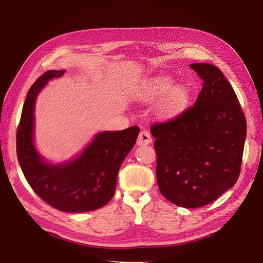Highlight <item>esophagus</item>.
<instances>
[{"instance_id": "esophagus-1", "label": "esophagus", "mask_w": 263, "mask_h": 263, "mask_svg": "<svg viewBox=\"0 0 263 263\" xmlns=\"http://www.w3.org/2000/svg\"><path fill=\"white\" fill-rule=\"evenodd\" d=\"M152 143V137L147 130H142L137 137V145H148Z\"/></svg>"}]
</instances>
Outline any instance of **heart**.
<instances>
[{"instance_id": "obj_1", "label": "heart", "mask_w": 263, "mask_h": 263, "mask_svg": "<svg viewBox=\"0 0 263 263\" xmlns=\"http://www.w3.org/2000/svg\"><path fill=\"white\" fill-rule=\"evenodd\" d=\"M173 85L174 80L168 77L157 78L144 88V96L147 100H154L164 95L160 109L163 114H175L184 109L189 103L190 92L183 85Z\"/></svg>"}]
</instances>
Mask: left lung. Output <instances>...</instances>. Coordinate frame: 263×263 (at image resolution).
<instances>
[{
	"label": "left lung",
	"instance_id": "8db88e82",
	"mask_svg": "<svg viewBox=\"0 0 263 263\" xmlns=\"http://www.w3.org/2000/svg\"><path fill=\"white\" fill-rule=\"evenodd\" d=\"M190 67L203 80L194 105L151 126L160 192L187 209L210 204L235 185L246 138L243 110L220 69Z\"/></svg>",
	"mask_w": 263,
	"mask_h": 263
}]
</instances>
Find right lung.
Here are the masks:
<instances>
[{
	"instance_id": "1",
	"label": "right lung",
	"mask_w": 263,
	"mask_h": 263,
	"mask_svg": "<svg viewBox=\"0 0 263 263\" xmlns=\"http://www.w3.org/2000/svg\"><path fill=\"white\" fill-rule=\"evenodd\" d=\"M64 70H49L31 85L17 130V155L26 180L47 204L63 212H87L104 206L115 194L117 176L136 143L138 126L102 132L82 154L70 161L45 162L34 144V109L37 95Z\"/></svg>"
}]
</instances>
